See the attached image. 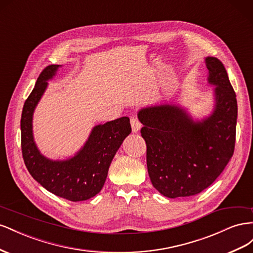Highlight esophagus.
I'll return each instance as SVG.
<instances>
[{"mask_svg": "<svg viewBox=\"0 0 253 253\" xmlns=\"http://www.w3.org/2000/svg\"><path fill=\"white\" fill-rule=\"evenodd\" d=\"M130 124H131V129H132V132H138L141 127H142V124L140 123V121L136 119V118H131L130 120Z\"/></svg>", "mask_w": 253, "mask_h": 253, "instance_id": "obj_1", "label": "esophagus"}]
</instances>
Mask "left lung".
<instances>
[{
	"instance_id": "1",
	"label": "left lung",
	"mask_w": 253,
	"mask_h": 253,
	"mask_svg": "<svg viewBox=\"0 0 253 253\" xmlns=\"http://www.w3.org/2000/svg\"><path fill=\"white\" fill-rule=\"evenodd\" d=\"M208 82L214 85L210 117L195 122L181 107L143 108L138 118L146 142L150 181L169 198L189 197L210 186L234 153L237 102L222 62L207 57Z\"/></svg>"
}]
</instances>
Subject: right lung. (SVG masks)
<instances>
[{"mask_svg":"<svg viewBox=\"0 0 253 253\" xmlns=\"http://www.w3.org/2000/svg\"><path fill=\"white\" fill-rule=\"evenodd\" d=\"M58 64L41 72L21 117V148L26 169L48 192L71 201L94 197L103 189L108 169L123 141L131 132L130 121L123 117L92 129L84 147L68 160H50L39 151L33 135V114Z\"/></svg>","mask_w":253,"mask_h":253,"instance_id":"right-lung-1","label":"right lung"}]
</instances>
